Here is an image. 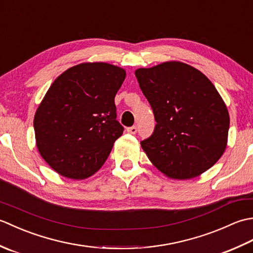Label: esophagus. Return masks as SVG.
Returning a JSON list of instances; mask_svg holds the SVG:
<instances>
[{
    "instance_id": "esophagus-1",
    "label": "esophagus",
    "mask_w": 253,
    "mask_h": 253,
    "mask_svg": "<svg viewBox=\"0 0 253 253\" xmlns=\"http://www.w3.org/2000/svg\"><path fill=\"white\" fill-rule=\"evenodd\" d=\"M127 131L129 133H132V135H135L137 132V127L136 126H131V127H128L127 128Z\"/></svg>"
}]
</instances>
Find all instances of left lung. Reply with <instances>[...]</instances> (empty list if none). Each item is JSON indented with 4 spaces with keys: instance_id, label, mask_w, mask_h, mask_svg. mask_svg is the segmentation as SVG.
<instances>
[{
    "instance_id": "8db88e82",
    "label": "left lung",
    "mask_w": 253,
    "mask_h": 253,
    "mask_svg": "<svg viewBox=\"0 0 253 253\" xmlns=\"http://www.w3.org/2000/svg\"><path fill=\"white\" fill-rule=\"evenodd\" d=\"M157 125L141 141L160 171L173 179L201 175L222 157L227 144L229 114L206 75L181 62H165L135 72Z\"/></svg>"
}]
</instances>
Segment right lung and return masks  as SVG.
<instances>
[{"label":"right lung","instance_id":"obj_1","mask_svg":"<svg viewBox=\"0 0 253 253\" xmlns=\"http://www.w3.org/2000/svg\"><path fill=\"white\" fill-rule=\"evenodd\" d=\"M126 77L107 63H83L60 75L35 114L36 143L56 173L84 179L98 171L124 127L114 98Z\"/></svg>","mask_w":253,"mask_h":253}]
</instances>
